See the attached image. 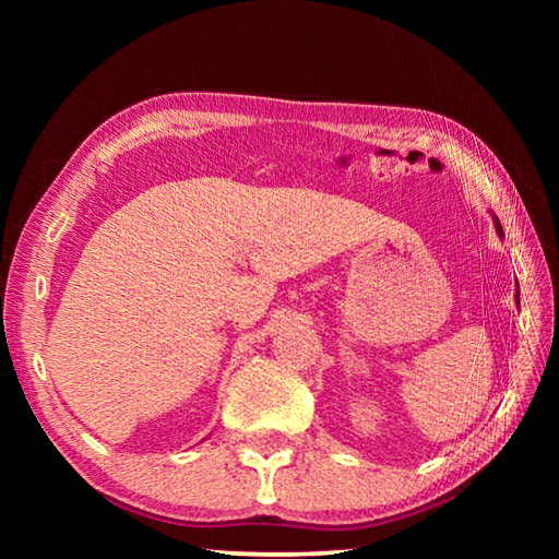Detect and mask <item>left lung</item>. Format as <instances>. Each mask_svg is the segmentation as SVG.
<instances>
[{"label":"left lung","mask_w":559,"mask_h":559,"mask_svg":"<svg viewBox=\"0 0 559 559\" xmlns=\"http://www.w3.org/2000/svg\"><path fill=\"white\" fill-rule=\"evenodd\" d=\"M498 231H500V234H503V229H500V224H498ZM518 300H520V298H518Z\"/></svg>","instance_id":"8db88e82"}]
</instances>
